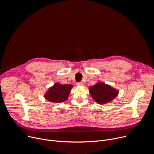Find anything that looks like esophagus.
Masks as SVG:
<instances>
[{
    "instance_id": "1",
    "label": "esophagus",
    "mask_w": 154,
    "mask_h": 154,
    "mask_svg": "<svg viewBox=\"0 0 154 154\" xmlns=\"http://www.w3.org/2000/svg\"><path fill=\"white\" fill-rule=\"evenodd\" d=\"M77 86H83V82H78V83H77Z\"/></svg>"
}]
</instances>
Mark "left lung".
I'll use <instances>...</instances> for the list:
<instances>
[{
  "instance_id": "1",
  "label": "left lung",
  "mask_w": 154,
  "mask_h": 154,
  "mask_svg": "<svg viewBox=\"0 0 154 154\" xmlns=\"http://www.w3.org/2000/svg\"><path fill=\"white\" fill-rule=\"evenodd\" d=\"M92 98L99 104L108 103L115 99L119 94V91L110 85L98 82L96 85L89 88Z\"/></svg>"
}]
</instances>
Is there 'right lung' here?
I'll list each match as a JSON object with an SVG mask.
<instances>
[{
	"label": "right lung",
	"instance_id": "obj_1",
	"mask_svg": "<svg viewBox=\"0 0 154 154\" xmlns=\"http://www.w3.org/2000/svg\"><path fill=\"white\" fill-rule=\"evenodd\" d=\"M73 86L72 85H62L55 83L50 87L45 94V98L53 103H60L66 100Z\"/></svg>",
	"mask_w": 154,
	"mask_h": 154
}]
</instances>
